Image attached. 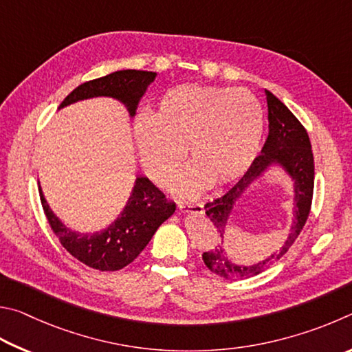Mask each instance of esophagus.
<instances>
[{
	"label": "esophagus",
	"instance_id": "1",
	"mask_svg": "<svg viewBox=\"0 0 352 352\" xmlns=\"http://www.w3.org/2000/svg\"><path fill=\"white\" fill-rule=\"evenodd\" d=\"M179 207V210L182 213H192V214H201L204 213V204H201V202H196V204H188V202H179L177 204Z\"/></svg>",
	"mask_w": 352,
	"mask_h": 352
}]
</instances>
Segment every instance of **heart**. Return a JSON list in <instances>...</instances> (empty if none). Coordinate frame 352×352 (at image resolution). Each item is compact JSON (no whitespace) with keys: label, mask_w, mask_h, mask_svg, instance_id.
<instances>
[{"label":"heart","mask_w":352,"mask_h":352,"mask_svg":"<svg viewBox=\"0 0 352 352\" xmlns=\"http://www.w3.org/2000/svg\"><path fill=\"white\" fill-rule=\"evenodd\" d=\"M264 111L243 88L176 86L160 97L151 117L134 122L142 168L157 186L175 179L184 148L193 165L175 190L196 196L212 181L226 184L248 171L260 151Z\"/></svg>","instance_id":"1"}]
</instances>
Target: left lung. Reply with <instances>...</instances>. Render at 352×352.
I'll return each mask as SVG.
<instances>
[{
  "label": "left lung",
  "instance_id": "1",
  "mask_svg": "<svg viewBox=\"0 0 352 352\" xmlns=\"http://www.w3.org/2000/svg\"><path fill=\"white\" fill-rule=\"evenodd\" d=\"M266 98L269 109V135L261 154L252 162L250 168L229 192L219 196L218 199L207 202L204 206L206 214L219 233V236L224 239L227 227H229V219L235 210L236 202L248 193V190L255 182L261 181L270 170L278 168L291 181L294 219L283 248L258 263L238 264L232 261L226 252L224 241H221V245L213 250L206 252L202 255L206 266L213 274L227 280H241L252 275H258L263 270L269 269L275 261H278L294 244L300 232L303 230L311 212L314 195V154L309 135L297 117L289 111L280 98H276L270 91H266Z\"/></svg>",
  "mask_w": 352,
  "mask_h": 352
}]
</instances>
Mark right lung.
Returning a JSON list of instances; mask_svg holds the SVG:
<instances>
[{
	"label": "right lung",
	"mask_w": 352,
	"mask_h": 352,
	"mask_svg": "<svg viewBox=\"0 0 352 352\" xmlns=\"http://www.w3.org/2000/svg\"><path fill=\"white\" fill-rule=\"evenodd\" d=\"M156 76V72L150 71H116L77 86L61 102L58 109L86 98L111 97L126 108L129 117H134L140 98ZM38 192L43 210L61 245L78 261L102 272L119 270L133 263L146 248L160 224L165 223L176 210L175 202L166 201L165 195L154 187L148 177L135 176L131 195L119 217L107 229L82 233L69 229L52 212L43 195L40 182Z\"/></svg>",
	"instance_id": "obj_1"
}]
</instances>
